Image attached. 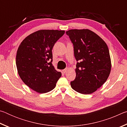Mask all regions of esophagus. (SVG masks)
Wrapping results in <instances>:
<instances>
[{
    "label": "esophagus",
    "mask_w": 127,
    "mask_h": 127,
    "mask_svg": "<svg viewBox=\"0 0 127 127\" xmlns=\"http://www.w3.org/2000/svg\"><path fill=\"white\" fill-rule=\"evenodd\" d=\"M68 68H65V69H64L63 70V72L64 73H65L68 71Z\"/></svg>",
    "instance_id": "esophagus-1"
}]
</instances>
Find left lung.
<instances>
[{
    "mask_svg": "<svg viewBox=\"0 0 127 127\" xmlns=\"http://www.w3.org/2000/svg\"><path fill=\"white\" fill-rule=\"evenodd\" d=\"M66 34L73 43L75 58L79 62L71 87L82 94L93 93L106 81L110 73L108 47L99 36L90 30H70Z\"/></svg>",
    "mask_w": 127,
    "mask_h": 127,
    "instance_id": "1",
    "label": "left lung"
}]
</instances>
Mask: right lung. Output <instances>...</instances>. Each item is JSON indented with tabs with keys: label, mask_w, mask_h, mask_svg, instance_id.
<instances>
[{
	"label": "right lung",
	"mask_w": 127,
	"mask_h": 127,
	"mask_svg": "<svg viewBox=\"0 0 127 127\" xmlns=\"http://www.w3.org/2000/svg\"><path fill=\"white\" fill-rule=\"evenodd\" d=\"M64 30H41L27 36L17 50L16 65L20 78L32 90L40 94L54 89L62 76L52 64V49Z\"/></svg>",
	"instance_id": "1"
}]
</instances>
